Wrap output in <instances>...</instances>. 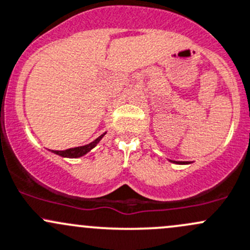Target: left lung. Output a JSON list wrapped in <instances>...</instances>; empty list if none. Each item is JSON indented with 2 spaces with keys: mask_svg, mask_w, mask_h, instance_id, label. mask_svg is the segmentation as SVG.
I'll return each instance as SVG.
<instances>
[{
  "mask_svg": "<svg viewBox=\"0 0 250 250\" xmlns=\"http://www.w3.org/2000/svg\"><path fill=\"white\" fill-rule=\"evenodd\" d=\"M175 163H178V164H186V163H188V162H175Z\"/></svg>",
  "mask_w": 250,
  "mask_h": 250,
  "instance_id": "left-lung-1",
  "label": "left lung"
}]
</instances>
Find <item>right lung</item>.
<instances>
[{
	"instance_id": "add662e5",
	"label": "right lung",
	"mask_w": 250,
	"mask_h": 250,
	"mask_svg": "<svg viewBox=\"0 0 250 250\" xmlns=\"http://www.w3.org/2000/svg\"><path fill=\"white\" fill-rule=\"evenodd\" d=\"M103 136H104V134L103 135L99 136V138H97L94 141H92L91 144H88V145L74 147V148H68V149H64V151H52V152L56 154H59V156H61V157H68V158H78V157H81V156H83V154L87 153V152H90L91 149L99 143V140H101Z\"/></svg>"
}]
</instances>
